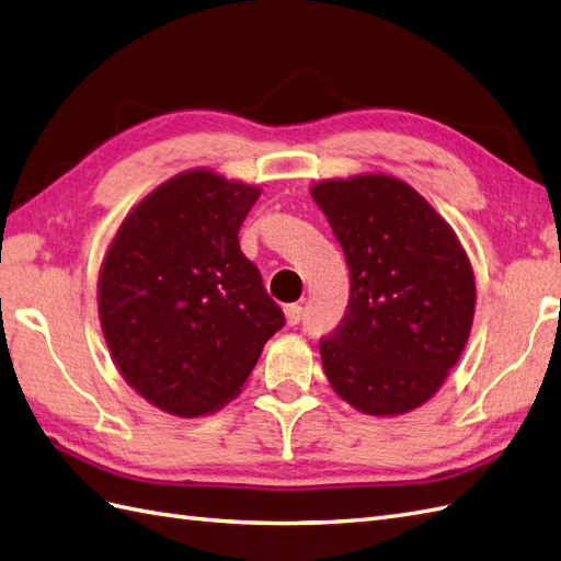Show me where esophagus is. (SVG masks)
I'll return each mask as SVG.
<instances>
[{
  "mask_svg": "<svg viewBox=\"0 0 561 561\" xmlns=\"http://www.w3.org/2000/svg\"><path fill=\"white\" fill-rule=\"evenodd\" d=\"M284 318H286V324L294 327V324L300 322V318H304V308H300L298 304L286 306V308H284Z\"/></svg>",
  "mask_w": 561,
  "mask_h": 561,
  "instance_id": "esophagus-1",
  "label": "esophagus"
}]
</instances>
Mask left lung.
Returning <instances> with one entry per match:
<instances>
[{
    "mask_svg": "<svg viewBox=\"0 0 561 561\" xmlns=\"http://www.w3.org/2000/svg\"><path fill=\"white\" fill-rule=\"evenodd\" d=\"M348 263V312L320 341L332 389L369 417H398L438 393L477 308L469 255L443 215L383 172L310 186Z\"/></svg>",
    "mask_w": 561,
    "mask_h": 561,
    "instance_id": "obj_1",
    "label": "left lung"
}]
</instances>
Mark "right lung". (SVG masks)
<instances>
[{"mask_svg": "<svg viewBox=\"0 0 561 561\" xmlns=\"http://www.w3.org/2000/svg\"><path fill=\"white\" fill-rule=\"evenodd\" d=\"M261 186L192 168L125 215L99 270V322L121 377L172 417L237 398L284 312L239 249Z\"/></svg>", "mask_w": 561, "mask_h": 561, "instance_id": "right-lung-1", "label": "right lung"}]
</instances>
